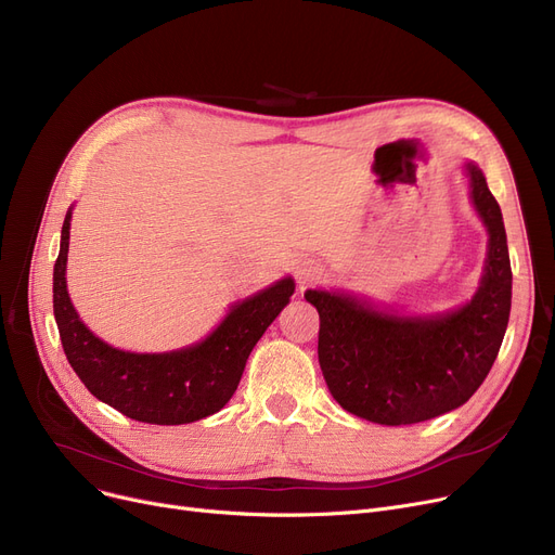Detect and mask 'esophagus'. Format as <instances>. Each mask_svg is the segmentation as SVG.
<instances>
[{"label": "esophagus", "mask_w": 555, "mask_h": 555, "mask_svg": "<svg viewBox=\"0 0 555 555\" xmlns=\"http://www.w3.org/2000/svg\"><path fill=\"white\" fill-rule=\"evenodd\" d=\"M299 274H301V279H304V281H312V279L317 276V268H312V266H304V268L299 270Z\"/></svg>", "instance_id": "1"}]
</instances>
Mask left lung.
<instances>
[{
    "label": "left lung",
    "instance_id": "1",
    "mask_svg": "<svg viewBox=\"0 0 555 555\" xmlns=\"http://www.w3.org/2000/svg\"><path fill=\"white\" fill-rule=\"evenodd\" d=\"M488 229L475 297L450 312L400 317L351 295L308 289L319 312V366L333 398L364 421L412 425L448 414L481 387L508 326L513 272L502 209L483 172L465 164Z\"/></svg>",
    "mask_w": 555,
    "mask_h": 555
}]
</instances>
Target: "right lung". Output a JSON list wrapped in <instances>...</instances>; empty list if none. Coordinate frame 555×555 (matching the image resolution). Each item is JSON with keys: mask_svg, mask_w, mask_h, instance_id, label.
I'll list each match as a JSON object with an SVG mask.
<instances>
[{"mask_svg": "<svg viewBox=\"0 0 555 555\" xmlns=\"http://www.w3.org/2000/svg\"><path fill=\"white\" fill-rule=\"evenodd\" d=\"M69 227L72 209L53 266V314L65 356L82 385L139 423L184 425L220 412L238 389L251 348L293 297L295 281L285 276L233 304L209 337L180 351H119L87 328L72 306L65 279Z\"/></svg>", "mask_w": 555, "mask_h": 555, "instance_id": "add662e5", "label": "right lung"}]
</instances>
